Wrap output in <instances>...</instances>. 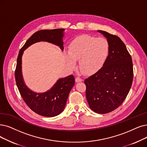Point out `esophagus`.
Listing matches in <instances>:
<instances>
[{
	"instance_id": "1",
	"label": "esophagus",
	"mask_w": 147,
	"mask_h": 147,
	"mask_svg": "<svg viewBox=\"0 0 147 147\" xmlns=\"http://www.w3.org/2000/svg\"><path fill=\"white\" fill-rule=\"evenodd\" d=\"M82 81H83V80H82L81 78L80 77H76L75 78V81L77 82V83H78V82H81Z\"/></svg>"
}]
</instances>
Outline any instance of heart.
<instances>
[{"label": "heart", "mask_w": 147, "mask_h": 147, "mask_svg": "<svg viewBox=\"0 0 147 147\" xmlns=\"http://www.w3.org/2000/svg\"><path fill=\"white\" fill-rule=\"evenodd\" d=\"M109 53L110 44L106 38L85 34L72 41L66 57L70 69H74L76 60H79L82 72L92 75L103 66Z\"/></svg>", "instance_id": "1"}]
</instances>
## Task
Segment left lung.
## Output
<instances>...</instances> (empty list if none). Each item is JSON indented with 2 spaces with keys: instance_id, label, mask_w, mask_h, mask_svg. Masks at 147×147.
<instances>
[{
  "instance_id": "left-lung-1",
  "label": "left lung",
  "mask_w": 147,
  "mask_h": 147,
  "mask_svg": "<svg viewBox=\"0 0 147 147\" xmlns=\"http://www.w3.org/2000/svg\"><path fill=\"white\" fill-rule=\"evenodd\" d=\"M110 53L103 66L84 80L86 99L92 110L105 114L119 107L130 90L133 79L131 57L121 38L103 31Z\"/></svg>"
}]
</instances>
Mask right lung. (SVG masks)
Segmentation results:
<instances>
[{"label": "right lung", "mask_w": 147, "mask_h": 147, "mask_svg": "<svg viewBox=\"0 0 147 147\" xmlns=\"http://www.w3.org/2000/svg\"><path fill=\"white\" fill-rule=\"evenodd\" d=\"M64 29H45L35 32L23 45L17 57L15 78L17 87L23 101L35 113L46 117H54L61 113L65 107L70 90L75 84L72 75L57 81L51 89L42 93L34 92L27 87L22 74V57L31 45L41 41L55 44L63 51Z\"/></svg>", "instance_id": "right-lung-1"}]
</instances>
